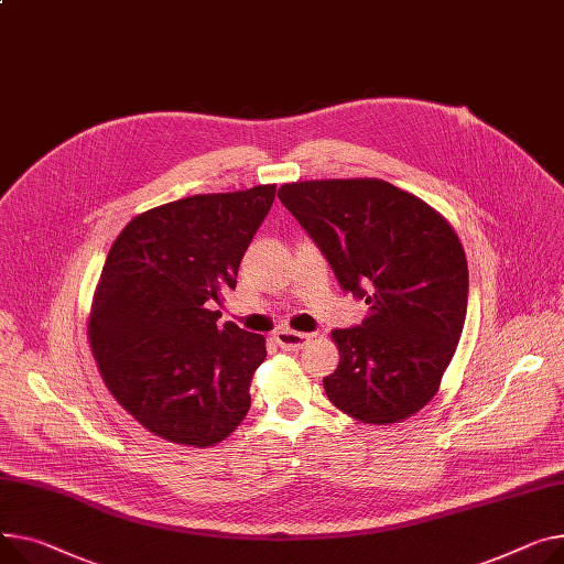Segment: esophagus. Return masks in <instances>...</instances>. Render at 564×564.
<instances>
[{"label": "esophagus", "mask_w": 564, "mask_h": 564, "mask_svg": "<svg viewBox=\"0 0 564 564\" xmlns=\"http://www.w3.org/2000/svg\"><path fill=\"white\" fill-rule=\"evenodd\" d=\"M311 337H313V335H308V333H296V330H288V328L274 333L276 345H279L281 349H285V351H299V349H304V345L311 343Z\"/></svg>", "instance_id": "esophagus-1"}]
</instances>
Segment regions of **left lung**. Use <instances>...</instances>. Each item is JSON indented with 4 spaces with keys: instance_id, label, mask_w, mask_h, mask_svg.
<instances>
[{
    "instance_id": "1",
    "label": "left lung",
    "mask_w": 564,
    "mask_h": 564,
    "mask_svg": "<svg viewBox=\"0 0 564 564\" xmlns=\"http://www.w3.org/2000/svg\"><path fill=\"white\" fill-rule=\"evenodd\" d=\"M279 199L340 288L369 306L362 324L330 333L340 365L324 379L326 397L362 424L415 415L435 397L467 315V258L452 224L381 178L285 183Z\"/></svg>"
}]
</instances>
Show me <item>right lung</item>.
Returning <instances> with one entry per match:
<instances>
[{
    "label": "right lung",
    "instance_id": "add662e5",
    "mask_svg": "<svg viewBox=\"0 0 564 564\" xmlns=\"http://www.w3.org/2000/svg\"><path fill=\"white\" fill-rule=\"evenodd\" d=\"M276 185L195 195L133 217L112 242L88 337L110 394L149 433L206 448L251 405L265 337L219 324Z\"/></svg>",
    "mask_w": 564,
    "mask_h": 564
}]
</instances>
